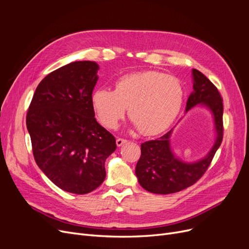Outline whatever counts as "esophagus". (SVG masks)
<instances>
[{"label": "esophagus", "mask_w": 249, "mask_h": 249, "mask_svg": "<svg viewBox=\"0 0 249 249\" xmlns=\"http://www.w3.org/2000/svg\"><path fill=\"white\" fill-rule=\"evenodd\" d=\"M127 140L126 139H123V138H117L116 139V144L117 146H122L124 143H126Z\"/></svg>", "instance_id": "1"}]
</instances>
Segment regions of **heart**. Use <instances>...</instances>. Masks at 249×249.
<instances>
[{
	"instance_id": "obj_1",
	"label": "heart",
	"mask_w": 249,
	"mask_h": 249,
	"mask_svg": "<svg viewBox=\"0 0 249 249\" xmlns=\"http://www.w3.org/2000/svg\"><path fill=\"white\" fill-rule=\"evenodd\" d=\"M184 89L177 77L155 71L121 76L115 90L101 88L91 96V105L100 122L116 127L128 108V115L143 135H156L171 125L178 116Z\"/></svg>"
}]
</instances>
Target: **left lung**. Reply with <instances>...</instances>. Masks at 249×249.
I'll list each match as a JSON object with an SVG mask.
<instances>
[{"mask_svg": "<svg viewBox=\"0 0 249 249\" xmlns=\"http://www.w3.org/2000/svg\"><path fill=\"white\" fill-rule=\"evenodd\" d=\"M194 91L187 101L186 112L202 104L214 115L217 138L210 152L203 160L186 163L177 159L169 146L172 130L161 137L141 144V155L135 174L140 186L153 194H173L197 182L206 173L223 139V103L217 88L206 75L193 69Z\"/></svg>", "mask_w": 249, "mask_h": 249, "instance_id": "obj_1", "label": "left lung"}]
</instances>
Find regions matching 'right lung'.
I'll list each match as a JSON object with an SVG mask.
<instances>
[{
    "mask_svg": "<svg viewBox=\"0 0 249 249\" xmlns=\"http://www.w3.org/2000/svg\"><path fill=\"white\" fill-rule=\"evenodd\" d=\"M99 65L74 61L39 83L26 116L34 160L61 190L85 195L106 178L115 137L96 120L91 94Z\"/></svg>",
    "mask_w": 249,
    "mask_h": 249,
    "instance_id": "obj_1",
    "label": "right lung"
}]
</instances>
